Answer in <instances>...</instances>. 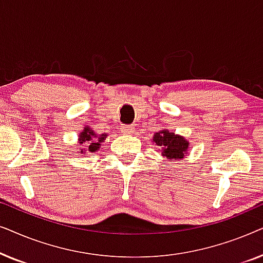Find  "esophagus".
Returning <instances> with one entry per match:
<instances>
[{
	"mask_svg": "<svg viewBox=\"0 0 263 263\" xmlns=\"http://www.w3.org/2000/svg\"><path fill=\"white\" fill-rule=\"evenodd\" d=\"M121 132L123 133V134H133L134 133V127H130V125H122L121 128Z\"/></svg>",
	"mask_w": 263,
	"mask_h": 263,
	"instance_id": "obj_1",
	"label": "esophagus"
}]
</instances>
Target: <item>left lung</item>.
I'll list each match as a JSON object with an SVG mask.
<instances>
[{"instance_id": "8db88e82", "label": "left lung", "mask_w": 263, "mask_h": 263, "mask_svg": "<svg viewBox=\"0 0 263 263\" xmlns=\"http://www.w3.org/2000/svg\"><path fill=\"white\" fill-rule=\"evenodd\" d=\"M153 145L160 148L161 156L167 160L183 159L189 149V141L184 136L161 129L153 135Z\"/></svg>"}]
</instances>
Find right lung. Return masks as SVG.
Returning a JSON list of instances; mask_svg holds the SVG:
<instances>
[{
	"label": "right lung",
	"mask_w": 263,
	"mask_h": 263,
	"mask_svg": "<svg viewBox=\"0 0 263 263\" xmlns=\"http://www.w3.org/2000/svg\"><path fill=\"white\" fill-rule=\"evenodd\" d=\"M107 138L106 133L104 134H97L92 128L86 125L80 134H79V143L82 146L78 153L86 154V153H95L99 151L102 143L105 141Z\"/></svg>",
	"instance_id": "obj_1"
}]
</instances>
